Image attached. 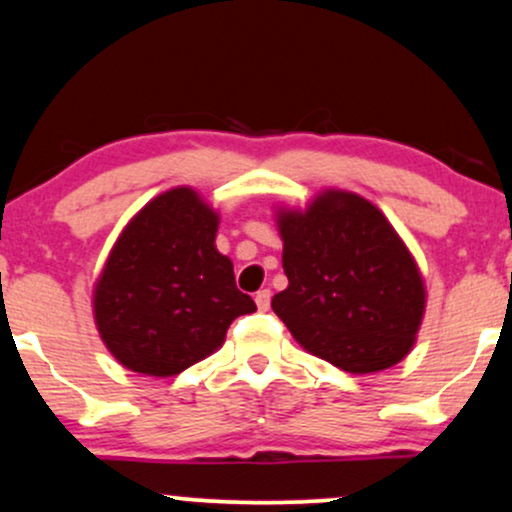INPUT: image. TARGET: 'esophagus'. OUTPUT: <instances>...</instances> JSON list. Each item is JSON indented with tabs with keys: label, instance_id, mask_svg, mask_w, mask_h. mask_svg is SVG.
Segmentation results:
<instances>
[{
	"label": "esophagus",
	"instance_id": "obj_1",
	"mask_svg": "<svg viewBox=\"0 0 512 512\" xmlns=\"http://www.w3.org/2000/svg\"><path fill=\"white\" fill-rule=\"evenodd\" d=\"M255 303H257V310L267 312L269 305H272V291H269V288H262V291H257Z\"/></svg>",
	"mask_w": 512,
	"mask_h": 512
}]
</instances>
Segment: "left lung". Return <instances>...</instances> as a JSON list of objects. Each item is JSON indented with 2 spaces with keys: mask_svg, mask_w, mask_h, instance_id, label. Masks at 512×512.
I'll use <instances>...</instances> for the list:
<instances>
[{
  "mask_svg": "<svg viewBox=\"0 0 512 512\" xmlns=\"http://www.w3.org/2000/svg\"><path fill=\"white\" fill-rule=\"evenodd\" d=\"M286 291L274 312L307 353L369 374L403 360L424 315V281L389 219L365 197L324 190L281 209Z\"/></svg>",
  "mask_w": 512,
  "mask_h": 512,
  "instance_id": "left-lung-1",
  "label": "left lung"
}]
</instances>
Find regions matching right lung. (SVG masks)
<instances>
[{"label": "right lung", "mask_w": 512, "mask_h": 512, "mask_svg": "<svg viewBox=\"0 0 512 512\" xmlns=\"http://www.w3.org/2000/svg\"><path fill=\"white\" fill-rule=\"evenodd\" d=\"M219 214L193 188L147 202L116 240L95 286V322L123 367L174 377L224 343L255 300L214 245Z\"/></svg>", "instance_id": "1"}]
</instances>
